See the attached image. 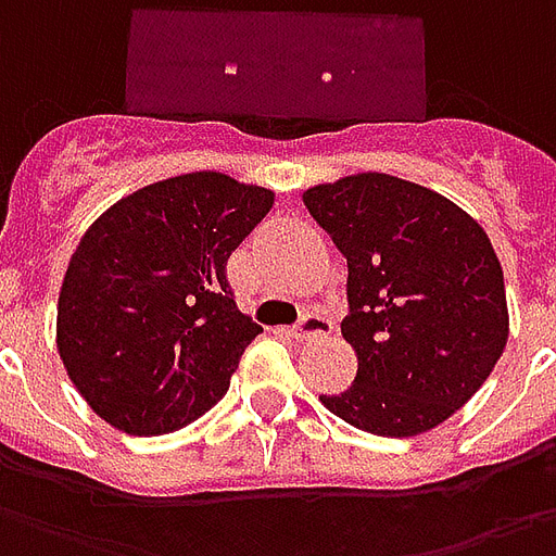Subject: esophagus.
Listing matches in <instances>:
<instances>
[{
	"label": "esophagus",
	"instance_id": "esophagus-1",
	"mask_svg": "<svg viewBox=\"0 0 556 556\" xmlns=\"http://www.w3.org/2000/svg\"><path fill=\"white\" fill-rule=\"evenodd\" d=\"M328 331H331V323H328L323 314H305V317L290 328V334H293L295 340L319 338V334H328Z\"/></svg>",
	"mask_w": 556,
	"mask_h": 556
}]
</instances>
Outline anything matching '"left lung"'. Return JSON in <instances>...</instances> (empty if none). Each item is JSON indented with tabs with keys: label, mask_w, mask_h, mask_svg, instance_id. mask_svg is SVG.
Here are the masks:
<instances>
[{
	"label": "left lung",
	"mask_w": 556,
	"mask_h": 556,
	"mask_svg": "<svg viewBox=\"0 0 556 556\" xmlns=\"http://www.w3.org/2000/svg\"><path fill=\"white\" fill-rule=\"evenodd\" d=\"M302 201L350 266L340 331L358 372L323 406L384 439L435 429L480 391L509 338L485 230L444 194L379 172L311 186Z\"/></svg>",
	"instance_id": "left-lung-1"
}]
</instances>
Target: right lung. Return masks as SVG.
<instances>
[{"mask_svg":"<svg viewBox=\"0 0 556 556\" xmlns=\"http://www.w3.org/2000/svg\"><path fill=\"white\" fill-rule=\"evenodd\" d=\"M273 189L192 172L121 198L73 251L55 319L64 370L127 435L189 427L228 394L263 328L233 302L228 257Z\"/></svg>","mask_w":556,"mask_h":556,"instance_id":"1","label":"right lung"}]
</instances>
